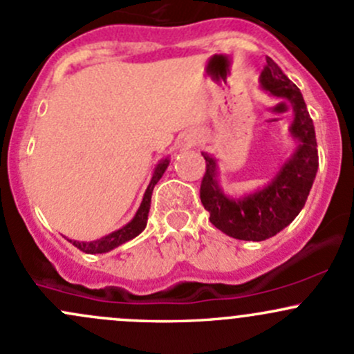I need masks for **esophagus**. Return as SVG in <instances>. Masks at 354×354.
<instances>
[{"label":"esophagus","instance_id":"esophagus-1","mask_svg":"<svg viewBox=\"0 0 354 354\" xmlns=\"http://www.w3.org/2000/svg\"><path fill=\"white\" fill-rule=\"evenodd\" d=\"M194 145L196 141L194 138H192V134H184V136H180V140H178V148H180V151L191 150Z\"/></svg>","mask_w":354,"mask_h":354}]
</instances>
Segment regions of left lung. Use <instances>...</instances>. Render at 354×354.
I'll return each mask as SVG.
<instances>
[{"mask_svg": "<svg viewBox=\"0 0 354 354\" xmlns=\"http://www.w3.org/2000/svg\"><path fill=\"white\" fill-rule=\"evenodd\" d=\"M259 82L269 95L285 98L293 107V121L288 131L297 148L268 185L240 198L225 194L218 178L216 158L203 153L206 174L199 191L211 223L228 236L250 242L271 239L298 216L319 169L315 129L300 88L271 57H266Z\"/></svg>", "mask_w": 354, "mask_h": 354, "instance_id": "left-lung-1", "label": "left lung"}]
</instances>
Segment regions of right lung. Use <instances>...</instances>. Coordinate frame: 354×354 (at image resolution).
<instances>
[{
	"label": "right lung",
	"instance_id": "right-lung-1",
	"mask_svg": "<svg viewBox=\"0 0 354 354\" xmlns=\"http://www.w3.org/2000/svg\"><path fill=\"white\" fill-rule=\"evenodd\" d=\"M169 163H170L169 158H163V160H160L158 165L155 167L150 184H148L147 191H145L143 201H141L136 214H134V218L129 221V223L124 225V227L119 228V230L102 236V239L92 240V242H78V240H69V242H71L75 247H78L80 250H83L85 254H105V252H111V250L115 249V247L122 245V243L129 242V240H133L134 236L140 235V233L147 228L153 187H155L156 182H158L160 178H162L163 174H165Z\"/></svg>",
	"mask_w": 354,
	"mask_h": 354
}]
</instances>
